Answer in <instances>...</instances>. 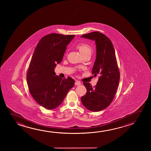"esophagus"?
<instances>
[{
    "label": "esophagus",
    "mask_w": 151,
    "mask_h": 151,
    "mask_svg": "<svg viewBox=\"0 0 151 151\" xmlns=\"http://www.w3.org/2000/svg\"><path fill=\"white\" fill-rule=\"evenodd\" d=\"M81 84V82H79V81H76L75 83V85H77V86H78V85H80Z\"/></svg>",
    "instance_id": "34e87169"
}]
</instances>
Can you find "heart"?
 Here are the masks:
<instances>
[{"label": "heart", "instance_id": "1", "mask_svg": "<svg viewBox=\"0 0 151 151\" xmlns=\"http://www.w3.org/2000/svg\"><path fill=\"white\" fill-rule=\"evenodd\" d=\"M76 47L79 50V52L82 56L86 55H89L91 56L93 51V48L91 46L88 44L84 43V42L79 43L77 45Z\"/></svg>", "mask_w": 151, "mask_h": 151}]
</instances>
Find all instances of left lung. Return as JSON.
<instances>
[{
	"label": "left lung",
	"instance_id": "8db88e82",
	"mask_svg": "<svg viewBox=\"0 0 151 151\" xmlns=\"http://www.w3.org/2000/svg\"><path fill=\"white\" fill-rule=\"evenodd\" d=\"M81 37L95 40L96 57L92 69V74L99 78L96 86L87 83L83 84L86 94L81 97L82 104L91 111H98L111 104L116 94L120 78V73L115 56V51L111 40L106 36L94 32Z\"/></svg>",
	"mask_w": 151,
	"mask_h": 151
}]
</instances>
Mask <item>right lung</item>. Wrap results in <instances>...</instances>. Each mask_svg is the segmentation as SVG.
Wrapping results in <instances>:
<instances>
[{
  "label": "right lung",
  "instance_id": "add662e5",
  "mask_svg": "<svg viewBox=\"0 0 151 151\" xmlns=\"http://www.w3.org/2000/svg\"><path fill=\"white\" fill-rule=\"evenodd\" d=\"M74 36L56 33L46 35L40 40L32 55L27 74L28 87L35 101L47 109L60 106L74 85L72 77L63 79L54 72Z\"/></svg>",
  "mask_w": 151,
  "mask_h": 151
}]
</instances>
